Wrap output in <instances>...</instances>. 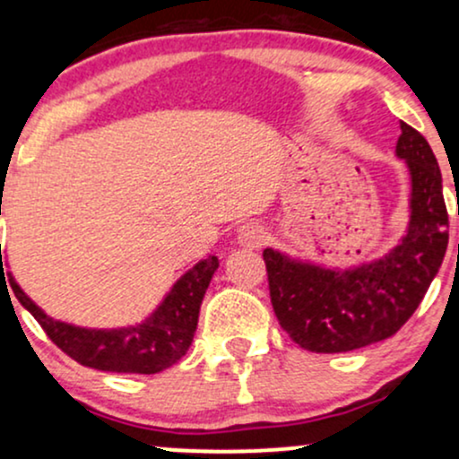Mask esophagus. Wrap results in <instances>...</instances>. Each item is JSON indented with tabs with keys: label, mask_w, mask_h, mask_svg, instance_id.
<instances>
[{
	"label": "esophagus",
	"mask_w": 459,
	"mask_h": 459,
	"mask_svg": "<svg viewBox=\"0 0 459 459\" xmlns=\"http://www.w3.org/2000/svg\"><path fill=\"white\" fill-rule=\"evenodd\" d=\"M267 239H270V233H267V229L263 224L255 222V220L241 224L239 230H237V241H239L241 246L261 247Z\"/></svg>",
	"instance_id": "34e87169"
}]
</instances>
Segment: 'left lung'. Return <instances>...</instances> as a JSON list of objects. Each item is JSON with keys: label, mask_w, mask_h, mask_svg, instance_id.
Masks as SVG:
<instances>
[{"label": "left lung", "mask_w": 459, "mask_h": 459, "mask_svg": "<svg viewBox=\"0 0 459 459\" xmlns=\"http://www.w3.org/2000/svg\"><path fill=\"white\" fill-rule=\"evenodd\" d=\"M397 157L412 178L402 244L373 263L328 270L265 247L270 298L281 328L299 347L339 354L388 339L412 317L449 244L442 175L428 140L402 123Z\"/></svg>", "instance_id": "8db88e82"}]
</instances>
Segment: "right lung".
<instances>
[{
	"label": "right lung",
	"mask_w": 459,
	"mask_h": 459,
	"mask_svg": "<svg viewBox=\"0 0 459 459\" xmlns=\"http://www.w3.org/2000/svg\"><path fill=\"white\" fill-rule=\"evenodd\" d=\"M0 265V278L6 281L4 261ZM218 265V256H207L196 263L172 284L170 293L163 298L151 317H146L142 324L116 330L79 328V325L51 319L25 296L23 289L14 282L10 273L8 282L21 307L28 308L40 328L47 332V336L79 365L99 368V371L151 376V373H160L163 368L177 365L187 354L198 325L200 304Z\"/></svg>",
	"instance_id": "obj_1"
}]
</instances>
